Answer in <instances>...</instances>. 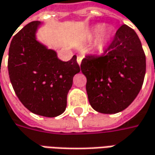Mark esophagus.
<instances>
[{"label": "esophagus", "instance_id": "obj_1", "mask_svg": "<svg viewBox=\"0 0 155 155\" xmlns=\"http://www.w3.org/2000/svg\"><path fill=\"white\" fill-rule=\"evenodd\" d=\"M81 60H82V56H77V62L79 65H81Z\"/></svg>", "mask_w": 155, "mask_h": 155}]
</instances>
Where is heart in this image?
Segmentation results:
<instances>
[{"label": "heart", "instance_id": "heart-1", "mask_svg": "<svg viewBox=\"0 0 155 155\" xmlns=\"http://www.w3.org/2000/svg\"><path fill=\"white\" fill-rule=\"evenodd\" d=\"M104 28V25H96L95 27L93 30V34L94 36H97V35H99V33H101L102 31H103V30ZM110 31H105L103 35V37L101 38V39L99 41V43H100V47L101 48H104L106 46V45L108 44V42L110 40Z\"/></svg>", "mask_w": 155, "mask_h": 155}]
</instances>
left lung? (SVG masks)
Segmentation results:
<instances>
[{
	"mask_svg": "<svg viewBox=\"0 0 155 155\" xmlns=\"http://www.w3.org/2000/svg\"><path fill=\"white\" fill-rule=\"evenodd\" d=\"M81 69L95 110L114 114L126 109L139 94L146 73V56L136 31L121 25L103 55L87 56Z\"/></svg>",
	"mask_w": 155,
	"mask_h": 155,
	"instance_id": "8db88e82",
	"label": "left lung"
}]
</instances>
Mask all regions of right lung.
Masks as SVG:
<instances>
[{
  "label": "right lung",
  "mask_w": 155,
  "mask_h": 155,
  "mask_svg": "<svg viewBox=\"0 0 155 155\" xmlns=\"http://www.w3.org/2000/svg\"><path fill=\"white\" fill-rule=\"evenodd\" d=\"M41 23L32 21L14 35L8 51V74L20 102L32 113L55 117L64 112L73 78L80 66L74 56L68 61L36 39Z\"/></svg>",
  "instance_id": "1"
}]
</instances>
